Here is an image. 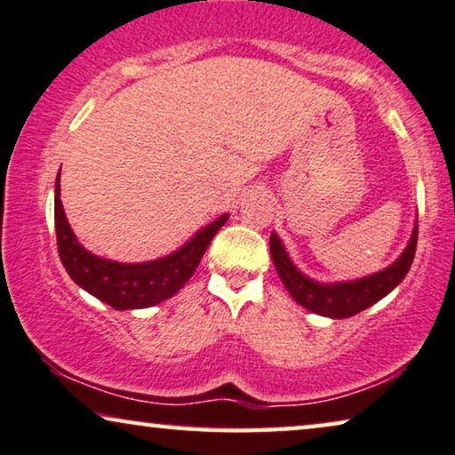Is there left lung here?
Returning a JSON list of instances; mask_svg holds the SVG:
<instances>
[{"mask_svg":"<svg viewBox=\"0 0 455 455\" xmlns=\"http://www.w3.org/2000/svg\"><path fill=\"white\" fill-rule=\"evenodd\" d=\"M417 220H414L412 234L406 242V248L392 265L381 268L378 273L359 276V279L348 281H334L322 283L307 276L304 271H299L298 265L291 260V256L283 246V242L276 232L271 234V256L275 262L276 273H279L283 285L289 295L298 301L301 307L309 312L326 315V318H351V315L363 312L379 299H384L387 293L398 287L412 265L414 250H417Z\"/></svg>","mask_w":455,"mask_h":455,"instance_id":"1","label":"left lung"}]
</instances>
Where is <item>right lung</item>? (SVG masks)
<instances>
[{
    "label": "right lung",
    "mask_w": 455,
    "mask_h": 455,
    "mask_svg": "<svg viewBox=\"0 0 455 455\" xmlns=\"http://www.w3.org/2000/svg\"><path fill=\"white\" fill-rule=\"evenodd\" d=\"M61 170L55 180V232L59 259L65 271L84 291L94 295L115 309H141L162 304L179 293L215 238L226 226L229 213H223L196 229L190 238L162 259L146 262H118L92 254L82 246L71 229L61 203Z\"/></svg>",
    "instance_id": "obj_1"
}]
</instances>
